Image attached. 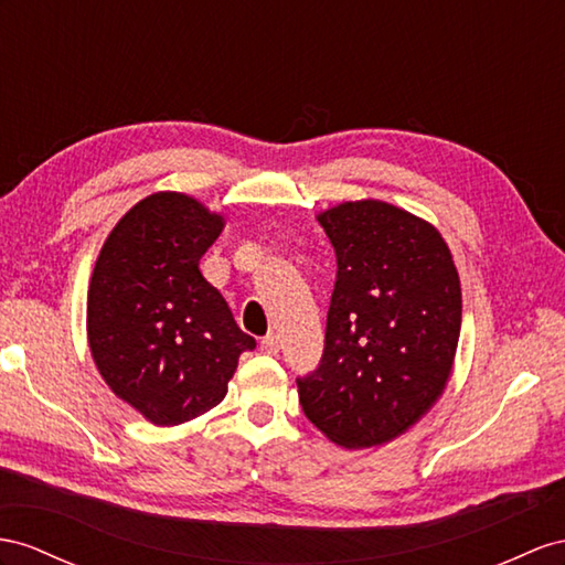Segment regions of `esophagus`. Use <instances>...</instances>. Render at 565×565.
I'll use <instances>...</instances> for the list:
<instances>
[{
	"mask_svg": "<svg viewBox=\"0 0 565 565\" xmlns=\"http://www.w3.org/2000/svg\"><path fill=\"white\" fill-rule=\"evenodd\" d=\"M259 351L267 355H277L279 353V337H274V334L265 337L263 341H259Z\"/></svg>",
	"mask_w": 565,
	"mask_h": 565,
	"instance_id": "obj_1",
	"label": "esophagus"
}]
</instances>
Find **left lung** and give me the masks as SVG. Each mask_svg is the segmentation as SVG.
<instances>
[{"mask_svg": "<svg viewBox=\"0 0 565 565\" xmlns=\"http://www.w3.org/2000/svg\"><path fill=\"white\" fill-rule=\"evenodd\" d=\"M337 250L322 363L298 380L302 413L349 451L394 441L451 377L460 279L439 228L384 200L317 214Z\"/></svg>", "mask_w": 565, "mask_h": 565, "instance_id": "1", "label": "left lung"}]
</instances>
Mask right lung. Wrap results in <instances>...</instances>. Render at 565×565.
Instances as JSON below:
<instances>
[{
    "label": "right lung",
    "mask_w": 565,
    "mask_h": 565,
    "mask_svg": "<svg viewBox=\"0 0 565 565\" xmlns=\"http://www.w3.org/2000/svg\"><path fill=\"white\" fill-rule=\"evenodd\" d=\"M224 224L193 195L159 191L121 216L97 255L90 355L114 396L157 427L220 406L241 353L255 349L200 271Z\"/></svg>",
    "instance_id": "right-lung-1"
}]
</instances>
